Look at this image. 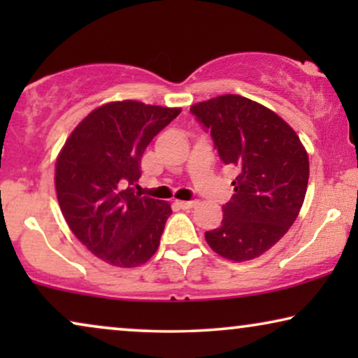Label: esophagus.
I'll use <instances>...</instances> for the list:
<instances>
[{"label": "esophagus", "instance_id": "esophagus-1", "mask_svg": "<svg viewBox=\"0 0 358 358\" xmlns=\"http://www.w3.org/2000/svg\"><path fill=\"white\" fill-rule=\"evenodd\" d=\"M179 205L180 208H192V207H195V205H197V200H178V202H176Z\"/></svg>", "mask_w": 358, "mask_h": 358}]
</instances>
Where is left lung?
<instances>
[{"label":"left lung","instance_id":"8db88e82","mask_svg":"<svg viewBox=\"0 0 358 358\" xmlns=\"http://www.w3.org/2000/svg\"><path fill=\"white\" fill-rule=\"evenodd\" d=\"M190 112L212 136L220 159L238 173L222 227L205 231V239L224 259L251 261L300 213L310 178L306 150L285 120L248 97L218 96Z\"/></svg>","mask_w":358,"mask_h":358}]
</instances>
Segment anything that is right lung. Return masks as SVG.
<instances>
[{
    "label": "right lung",
    "instance_id": "1",
    "mask_svg": "<svg viewBox=\"0 0 358 358\" xmlns=\"http://www.w3.org/2000/svg\"><path fill=\"white\" fill-rule=\"evenodd\" d=\"M180 109L109 102L73 130L55 168L57 199L73 234L115 267L145 264L159 246L168 202L135 192L141 156Z\"/></svg>",
    "mask_w": 358,
    "mask_h": 358
}]
</instances>
